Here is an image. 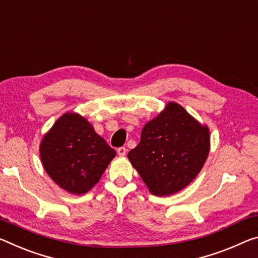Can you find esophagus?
I'll use <instances>...</instances> for the list:
<instances>
[{"mask_svg": "<svg viewBox=\"0 0 258 258\" xmlns=\"http://www.w3.org/2000/svg\"><path fill=\"white\" fill-rule=\"evenodd\" d=\"M126 151H127V150H126L125 147H120V148H118L117 153H118V155H119V156H125Z\"/></svg>", "mask_w": 258, "mask_h": 258, "instance_id": "obj_1", "label": "esophagus"}]
</instances>
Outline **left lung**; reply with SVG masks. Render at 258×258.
<instances>
[{"instance_id":"obj_1","label":"left lung","mask_w":258,"mask_h":258,"mask_svg":"<svg viewBox=\"0 0 258 258\" xmlns=\"http://www.w3.org/2000/svg\"><path fill=\"white\" fill-rule=\"evenodd\" d=\"M210 151V131L180 104L169 102L144 126L136 148L127 154L149 191L169 196L200 173Z\"/></svg>"}]
</instances>
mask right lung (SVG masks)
<instances>
[{"label":"right lung","instance_id":"right-lung-1","mask_svg":"<svg viewBox=\"0 0 258 258\" xmlns=\"http://www.w3.org/2000/svg\"><path fill=\"white\" fill-rule=\"evenodd\" d=\"M114 156L116 151L77 112L60 116L40 144L41 163L47 174L75 195L91 190Z\"/></svg>","mask_w":258,"mask_h":258}]
</instances>
